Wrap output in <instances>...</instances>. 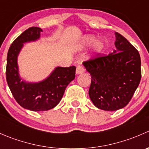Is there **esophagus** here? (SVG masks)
<instances>
[{
    "mask_svg": "<svg viewBox=\"0 0 149 149\" xmlns=\"http://www.w3.org/2000/svg\"><path fill=\"white\" fill-rule=\"evenodd\" d=\"M85 72V68H84V66L82 65H78L76 68V74H81V73H83Z\"/></svg>",
    "mask_w": 149,
    "mask_h": 149,
    "instance_id": "34e87169",
    "label": "esophagus"
}]
</instances>
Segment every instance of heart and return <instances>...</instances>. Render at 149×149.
Segmentation results:
<instances>
[{"label":"heart","instance_id":"b5f03b06","mask_svg":"<svg viewBox=\"0 0 149 149\" xmlns=\"http://www.w3.org/2000/svg\"><path fill=\"white\" fill-rule=\"evenodd\" d=\"M96 38L93 36H87L84 39L83 43L82 45H90L93 44V43L95 42ZM104 47V43L102 41L100 40V41H97L94 43V50L96 52H99L100 51L102 50Z\"/></svg>","mask_w":149,"mask_h":149}]
</instances>
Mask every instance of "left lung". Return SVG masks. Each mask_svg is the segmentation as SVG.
<instances>
[{"label": "left lung", "instance_id": "obj_1", "mask_svg": "<svg viewBox=\"0 0 149 149\" xmlns=\"http://www.w3.org/2000/svg\"><path fill=\"white\" fill-rule=\"evenodd\" d=\"M117 49L95 56L83 63L91 74L88 94L99 109L115 111L131 100L141 79L139 52L127 39L115 32Z\"/></svg>", "mask_w": 149, "mask_h": 149}]
</instances>
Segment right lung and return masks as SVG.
<instances>
[{"label":"right lung","mask_w":149,"mask_h":149,"mask_svg":"<svg viewBox=\"0 0 149 149\" xmlns=\"http://www.w3.org/2000/svg\"><path fill=\"white\" fill-rule=\"evenodd\" d=\"M41 28L32 26L25 30L10 45L7 54L6 75L13 97L22 107L38 112L55 107L62 99L65 88L76 77V67H58L50 76L40 83L21 81L17 66V56L23 43L40 38Z\"/></svg>","instance_id":"1"}]
</instances>
